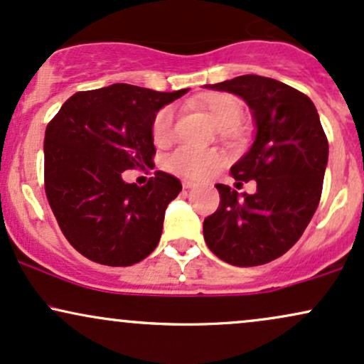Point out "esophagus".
Instances as JSON below:
<instances>
[{
    "mask_svg": "<svg viewBox=\"0 0 364 364\" xmlns=\"http://www.w3.org/2000/svg\"><path fill=\"white\" fill-rule=\"evenodd\" d=\"M183 188L185 190H193V188H196V183L190 181V179H183Z\"/></svg>",
    "mask_w": 364,
    "mask_h": 364,
    "instance_id": "obj_1",
    "label": "esophagus"
}]
</instances>
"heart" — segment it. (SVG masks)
Instances as JSON below:
<instances>
[{
  "label": "heart",
  "mask_w": 364,
  "mask_h": 364,
  "mask_svg": "<svg viewBox=\"0 0 364 364\" xmlns=\"http://www.w3.org/2000/svg\"><path fill=\"white\" fill-rule=\"evenodd\" d=\"M203 109L208 112L219 132L229 133L237 128L243 118V106L229 94H214L203 101ZM174 112L164 107L156 114L152 123V139L156 145H166L173 139ZM220 164V156L212 150L181 147L166 159V168L171 173L185 178H202Z\"/></svg>",
  "instance_id": "obj_1"
}]
</instances>
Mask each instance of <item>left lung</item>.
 Returning a JSON list of instances; mask_svg holds the SVG:
<instances>
[{
  "label": "left lung",
  "mask_w": 364,
  "mask_h": 364,
  "mask_svg": "<svg viewBox=\"0 0 364 364\" xmlns=\"http://www.w3.org/2000/svg\"><path fill=\"white\" fill-rule=\"evenodd\" d=\"M205 87L240 95L252 111L255 140L231 174L240 185L257 181V191L215 185L220 203L203 220V237L231 265H263L301 237L318 207L327 136L311 99L274 78L241 75Z\"/></svg>",
  "instance_id": "1"
}]
</instances>
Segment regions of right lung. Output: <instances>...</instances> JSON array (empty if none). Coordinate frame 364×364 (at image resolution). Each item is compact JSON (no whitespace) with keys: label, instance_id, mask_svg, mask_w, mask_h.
<instances>
[{"label":"right lung","instance_id":"obj_1","mask_svg":"<svg viewBox=\"0 0 364 364\" xmlns=\"http://www.w3.org/2000/svg\"><path fill=\"white\" fill-rule=\"evenodd\" d=\"M186 92L128 83L77 92L46 128L48 202L63 235L89 260L128 267L156 250L181 183L157 171L136 186L121 174L152 162L154 118Z\"/></svg>","mask_w":364,"mask_h":364}]
</instances>
